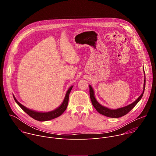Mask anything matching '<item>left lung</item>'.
I'll list each match as a JSON object with an SVG mask.
<instances>
[{
    "mask_svg": "<svg viewBox=\"0 0 156 156\" xmlns=\"http://www.w3.org/2000/svg\"><path fill=\"white\" fill-rule=\"evenodd\" d=\"M145 85H146V78H144V89H143V92L142 93L141 95L135 101L133 102L132 104L125 106L124 107H122L118 109H115V110H112V109H109L107 107H105L104 106H102V105H101L96 99L95 97H94V91L93 90L92 87L90 85V98H91V102L93 104V105L94 106V107L96 109V110L98 112L103 115H105L106 117H112V118H119V117H121L122 116L125 115L126 114H127L129 111L134 107L137 104L138 102L141 100V99L143 97L144 91V89H145Z\"/></svg>",
    "mask_w": 156,
    "mask_h": 156,
    "instance_id": "obj_1",
    "label": "left lung"
}]
</instances>
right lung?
<instances>
[{
    "label": "right lung",
    "mask_w": 156,
    "mask_h": 156,
    "mask_svg": "<svg viewBox=\"0 0 156 156\" xmlns=\"http://www.w3.org/2000/svg\"><path fill=\"white\" fill-rule=\"evenodd\" d=\"M72 87H73V86H71L68 90V91H67V92H66V94L65 95V99H64L62 104H61V105L60 107H58L57 108H56L55 110L51 111V112H35V111L28 109L22 104H21L16 99V98H15L14 96H13V98H14L15 102L17 103V104L31 117H32L33 119H34L36 120H38V121H41V122L42 121H48V120H52L54 119H55V118L60 116L64 112V111L66 110V107H67V105H68L69 94H70V93L72 90Z\"/></svg>",
    "instance_id": "obj_1"
}]
</instances>
